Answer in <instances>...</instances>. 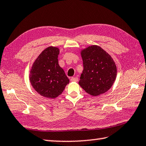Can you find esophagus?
I'll return each instance as SVG.
<instances>
[{"label": "esophagus", "instance_id": "obj_1", "mask_svg": "<svg viewBox=\"0 0 146 146\" xmlns=\"http://www.w3.org/2000/svg\"><path fill=\"white\" fill-rule=\"evenodd\" d=\"M78 80V78L77 77H71V82H77Z\"/></svg>", "mask_w": 146, "mask_h": 146}]
</instances>
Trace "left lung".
Returning <instances> with one entry per match:
<instances>
[{
	"label": "left lung",
	"mask_w": 146,
	"mask_h": 146,
	"mask_svg": "<svg viewBox=\"0 0 146 146\" xmlns=\"http://www.w3.org/2000/svg\"><path fill=\"white\" fill-rule=\"evenodd\" d=\"M81 55L84 70L79 85L92 96L105 93L112 87L117 75V68L112 58L96 45L82 50Z\"/></svg>",
	"instance_id": "left-lung-1"
}]
</instances>
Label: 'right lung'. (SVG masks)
<instances>
[{"instance_id": "1", "label": "right lung", "mask_w": 146, "mask_h": 146, "mask_svg": "<svg viewBox=\"0 0 146 146\" xmlns=\"http://www.w3.org/2000/svg\"><path fill=\"white\" fill-rule=\"evenodd\" d=\"M59 50L50 46L39 55L34 62L30 81L39 94L54 99L64 91L70 80L58 62Z\"/></svg>"}]
</instances>
